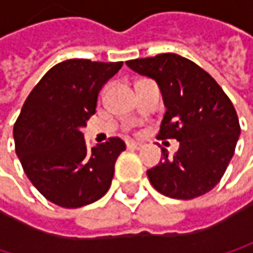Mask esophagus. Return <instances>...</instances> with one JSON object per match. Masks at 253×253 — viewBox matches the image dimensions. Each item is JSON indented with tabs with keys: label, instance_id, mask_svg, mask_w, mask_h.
I'll use <instances>...</instances> for the list:
<instances>
[{
	"label": "esophagus",
	"instance_id": "obj_1",
	"mask_svg": "<svg viewBox=\"0 0 253 253\" xmlns=\"http://www.w3.org/2000/svg\"><path fill=\"white\" fill-rule=\"evenodd\" d=\"M127 148L128 149H140L142 143H139V142H127Z\"/></svg>",
	"mask_w": 253,
	"mask_h": 253
}]
</instances>
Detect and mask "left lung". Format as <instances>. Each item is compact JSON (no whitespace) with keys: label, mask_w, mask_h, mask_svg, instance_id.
<instances>
[{"label":"left lung","mask_w":253,"mask_h":253,"mask_svg":"<svg viewBox=\"0 0 253 253\" xmlns=\"http://www.w3.org/2000/svg\"><path fill=\"white\" fill-rule=\"evenodd\" d=\"M126 64L152 77L167 108L157 139H176L177 154L146 171L151 184L174 199L210 192L226 173L240 134L237 113L221 86L193 61L177 54L128 60Z\"/></svg>","instance_id":"1"}]
</instances>
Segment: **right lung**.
<instances>
[{
	"instance_id": "1",
	"label": "right lung",
	"mask_w": 253,
	"mask_h": 253,
	"mask_svg": "<svg viewBox=\"0 0 253 253\" xmlns=\"http://www.w3.org/2000/svg\"><path fill=\"white\" fill-rule=\"evenodd\" d=\"M122 66L84 58L55 64L32 89L14 123L16 154L26 176L58 207L89 205L111 186L126 143L110 137L87 149L80 130L95 114L101 87Z\"/></svg>"
}]
</instances>
